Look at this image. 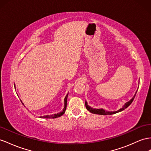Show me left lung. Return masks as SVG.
<instances>
[{
	"label": "left lung",
	"mask_w": 151,
	"mask_h": 151,
	"mask_svg": "<svg viewBox=\"0 0 151 151\" xmlns=\"http://www.w3.org/2000/svg\"><path fill=\"white\" fill-rule=\"evenodd\" d=\"M137 92H136V94H137ZM135 96H136V94H135V95L134 96V97H133L132 99H131L130 100V101H129L128 102L126 103L125 105L123 106V107L122 108V109L119 110L118 111H107L104 110L102 109H92V108L90 107L89 106H88V105H87V102H86V104H85V105H86L87 110L89 111L90 112H91V113H92V114H99V115H112V114H116V113H117V112H119V111H121L124 110V109H126V108L128 107V106L131 105V103L133 102V99H134V97H135Z\"/></svg>",
	"instance_id": "8db88e82"
}]
</instances>
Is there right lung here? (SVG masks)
Here are the masks:
<instances>
[{
  "label": "right lung",
  "mask_w": 151,
  "mask_h": 151,
  "mask_svg": "<svg viewBox=\"0 0 151 151\" xmlns=\"http://www.w3.org/2000/svg\"><path fill=\"white\" fill-rule=\"evenodd\" d=\"M68 94H67V96H65V98L64 99V109L63 110V111H61L60 113H58L57 114H54V115H45L42 116V117H40V118H45V119H54V118H57L60 117L61 115H63L65 111V110H66V106H67V99H68ZM22 102V101H21ZM22 103L23 104V103L22 102ZM24 105V104H23Z\"/></svg>",
  "instance_id": "obj_1"
}]
</instances>
